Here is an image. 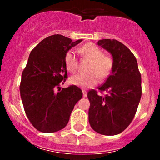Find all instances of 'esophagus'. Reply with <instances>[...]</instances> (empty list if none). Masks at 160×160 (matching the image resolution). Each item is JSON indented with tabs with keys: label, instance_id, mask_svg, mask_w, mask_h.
<instances>
[{
	"label": "esophagus",
	"instance_id": "esophagus-1",
	"mask_svg": "<svg viewBox=\"0 0 160 160\" xmlns=\"http://www.w3.org/2000/svg\"><path fill=\"white\" fill-rule=\"evenodd\" d=\"M83 98H86V97L88 96V93H87L86 90H83Z\"/></svg>",
	"mask_w": 160,
	"mask_h": 160
}]
</instances>
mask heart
I'll return each mask as SVG.
<instances>
[{
	"instance_id": "obj_1",
	"label": "heart",
	"mask_w": 160,
	"mask_h": 160,
	"mask_svg": "<svg viewBox=\"0 0 160 160\" xmlns=\"http://www.w3.org/2000/svg\"><path fill=\"white\" fill-rule=\"evenodd\" d=\"M80 53L84 59L90 61L87 73H78L70 77V82L72 85L83 88L95 86L101 80L108 78L114 68V59L110 56L104 55V51L93 43H88L82 46ZM66 68L72 73L78 70L79 62L75 53L69 50L64 57Z\"/></svg>"
}]
</instances>
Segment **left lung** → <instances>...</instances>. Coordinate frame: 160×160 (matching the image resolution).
<instances>
[{
  "label": "left lung",
  "instance_id": "8db88e82",
  "mask_svg": "<svg viewBox=\"0 0 160 160\" xmlns=\"http://www.w3.org/2000/svg\"><path fill=\"white\" fill-rule=\"evenodd\" d=\"M98 46L113 56L114 68L104 83L98 87L101 93H88L90 105L89 122L98 133L114 135L123 132L133 120L142 96L141 73L135 56L124 44L115 39H101Z\"/></svg>",
  "mask_w": 160,
  "mask_h": 160
}]
</instances>
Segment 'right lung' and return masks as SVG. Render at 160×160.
Here are the masks:
<instances>
[{
    "instance_id": "right-lung-1",
    "label": "right lung",
    "mask_w": 160,
    "mask_h": 160,
    "mask_svg": "<svg viewBox=\"0 0 160 160\" xmlns=\"http://www.w3.org/2000/svg\"><path fill=\"white\" fill-rule=\"evenodd\" d=\"M82 42L62 35H50L31 52L22 74L20 93L25 114L39 132L51 133L67 125L82 90L70 85L59 88L67 79L64 57L71 48ZM59 89L56 93L54 90Z\"/></svg>"
}]
</instances>
